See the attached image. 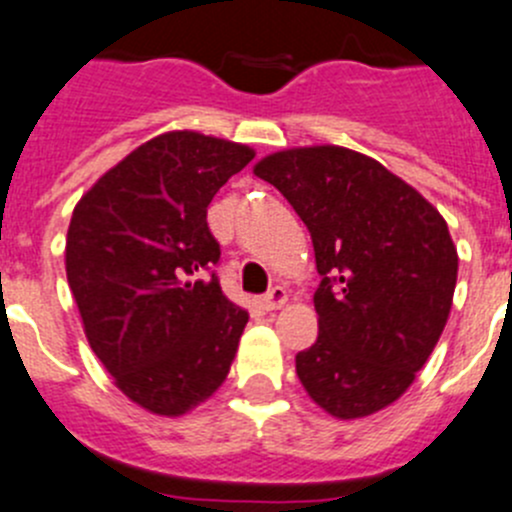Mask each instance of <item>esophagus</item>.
Here are the masks:
<instances>
[{"instance_id":"34e87169","label":"esophagus","mask_w":512,"mask_h":512,"mask_svg":"<svg viewBox=\"0 0 512 512\" xmlns=\"http://www.w3.org/2000/svg\"><path fill=\"white\" fill-rule=\"evenodd\" d=\"M285 302H287L285 287H272V290L260 300V307L262 310L272 312V310H280V307H285Z\"/></svg>"}]
</instances>
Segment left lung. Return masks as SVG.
Returning <instances> with one entry per match:
<instances>
[{
    "label": "left lung",
    "mask_w": 512,
    "mask_h": 512,
    "mask_svg": "<svg viewBox=\"0 0 512 512\" xmlns=\"http://www.w3.org/2000/svg\"><path fill=\"white\" fill-rule=\"evenodd\" d=\"M310 230L317 340L297 352L302 388L337 420L393 405L438 345L453 307L458 250L415 187L337 145L272 152L252 167Z\"/></svg>",
    "instance_id": "1"
}]
</instances>
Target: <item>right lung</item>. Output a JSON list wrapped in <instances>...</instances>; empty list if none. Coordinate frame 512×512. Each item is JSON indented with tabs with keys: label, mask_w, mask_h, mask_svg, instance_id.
<instances>
[{
	"label": "right lung",
	"mask_w": 512,
	"mask_h": 512,
	"mask_svg": "<svg viewBox=\"0 0 512 512\" xmlns=\"http://www.w3.org/2000/svg\"><path fill=\"white\" fill-rule=\"evenodd\" d=\"M255 150L172 130L104 172L74 205L64 267L84 335L142 410L180 418L230 372L247 310L207 270L220 245L207 205Z\"/></svg>",
	"instance_id": "right-lung-1"
}]
</instances>
